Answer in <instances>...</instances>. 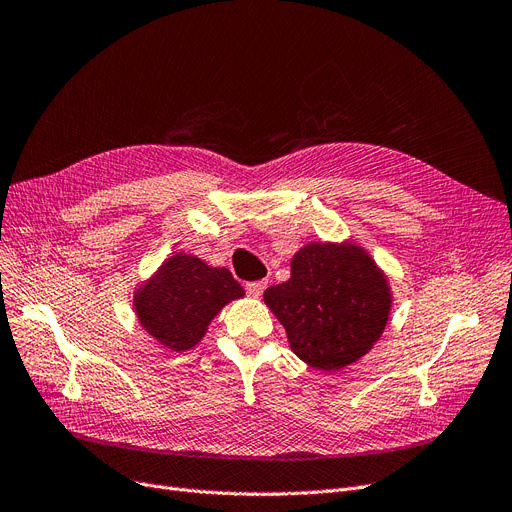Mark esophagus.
<instances>
[{"label":"esophagus","mask_w":512,"mask_h":512,"mask_svg":"<svg viewBox=\"0 0 512 512\" xmlns=\"http://www.w3.org/2000/svg\"><path fill=\"white\" fill-rule=\"evenodd\" d=\"M264 288H267V281H250V283H245V290H248V294L252 298H260Z\"/></svg>","instance_id":"34e87169"}]
</instances>
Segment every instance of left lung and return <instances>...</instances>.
Returning <instances> with one entry per match:
<instances>
[{"label":"left lung","mask_w":512,"mask_h":512,"mask_svg":"<svg viewBox=\"0 0 512 512\" xmlns=\"http://www.w3.org/2000/svg\"><path fill=\"white\" fill-rule=\"evenodd\" d=\"M264 304L306 365L338 372L380 340L393 309L386 273L359 243L311 241L290 262V279L264 290Z\"/></svg>","instance_id":"1"}]
</instances>
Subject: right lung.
Wrapping results in <instances>:
<instances>
[{
  "mask_svg": "<svg viewBox=\"0 0 512 512\" xmlns=\"http://www.w3.org/2000/svg\"><path fill=\"white\" fill-rule=\"evenodd\" d=\"M243 296L229 269L176 252L138 283L132 306L142 330L163 349L182 353L201 342L224 306Z\"/></svg>",
  "mask_w": 512,
  "mask_h": 512,
  "instance_id": "add662e5",
  "label": "right lung"
}]
</instances>
